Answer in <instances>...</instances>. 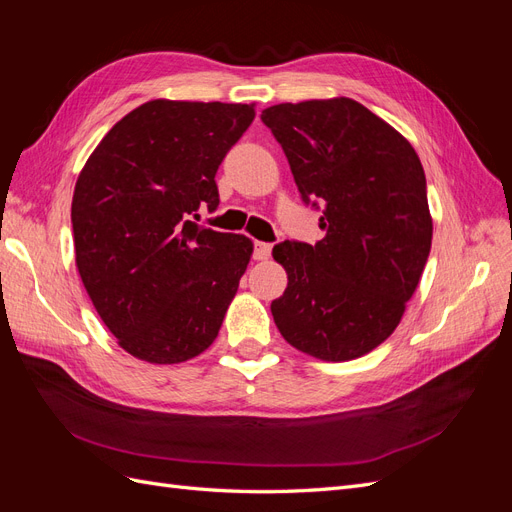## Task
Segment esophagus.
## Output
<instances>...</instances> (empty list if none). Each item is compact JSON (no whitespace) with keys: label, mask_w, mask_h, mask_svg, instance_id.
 Returning a JSON list of instances; mask_svg holds the SVG:
<instances>
[{"label":"esophagus","mask_w":512,"mask_h":512,"mask_svg":"<svg viewBox=\"0 0 512 512\" xmlns=\"http://www.w3.org/2000/svg\"><path fill=\"white\" fill-rule=\"evenodd\" d=\"M271 250H273L271 243L256 241V243H254V258H256V260H267V258L271 256Z\"/></svg>","instance_id":"esophagus-1"}]
</instances>
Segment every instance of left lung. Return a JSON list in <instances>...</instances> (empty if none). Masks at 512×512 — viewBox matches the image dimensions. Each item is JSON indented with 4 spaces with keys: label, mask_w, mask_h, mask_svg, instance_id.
I'll return each mask as SVG.
<instances>
[{
    "label": "left lung",
    "mask_w": 512,
    "mask_h": 512,
    "mask_svg": "<svg viewBox=\"0 0 512 512\" xmlns=\"http://www.w3.org/2000/svg\"><path fill=\"white\" fill-rule=\"evenodd\" d=\"M260 119L282 145L303 203L322 207L327 230L316 245L273 247L288 273L273 320L290 346L316 359H359L397 329L431 250L421 160L350 98L275 104Z\"/></svg>",
    "instance_id": "8db88e82"
}]
</instances>
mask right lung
<instances>
[{
  "mask_svg": "<svg viewBox=\"0 0 512 512\" xmlns=\"http://www.w3.org/2000/svg\"><path fill=\"white\" fill-rule=\"evenodd\" d=\"M254 104L151 100L108 130L72 196L76 269L119 346L147 363L194 359L218 337L254 245L196 224Z\"/></svg>",
  "mask_w": 512,
  "mask_h": 512,
  "instance_id": "add662e5",
  "label": "right lung"
}]
</instances>
